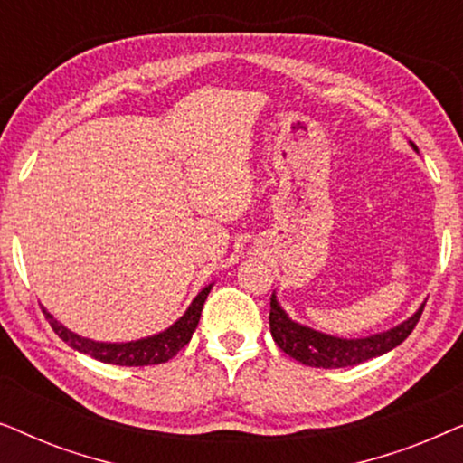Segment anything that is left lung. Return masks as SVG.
Here are the masks:
<instances>
[{
  "label": "left lung",
  "instance_id": "1",
  "mask_svg": "<svg viewBox=\"0 0 463 463\" xmlns=\"http://www.w3.org/2000/svg\"><path fill=\"white\" fill-rule=\"evenodd\" d=\"M423 306L404 320L402 325L390 331L373 335L364 339H339L331 335L312 331V328L297 325L284 314V309L278 306L276 295H271L269 301V331L278 347L290 358L299 360L301 364L318 366V369H341V366H354L371 360L382 354L394 350L404 339L413 333L417 322L421 318Z\"/></svg>",
  "mask_w": 463,
  "mask_h": 463
}]
</instances>
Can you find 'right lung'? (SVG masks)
Returning <instances> with one entry per match:
<instances>
[{
    "label": "right lung",
    "mask_w": 463,
    "mask_h": 463,
    "mask_svg": "<svg viewBox=\"0 0 463 463\" xmlns=\"http://www.w3.org/2000/svg\"><path fill=\"white\" fill-rule=\"evenodd\" d=\"M208 293H211V287L202 288V293L192 301V306H189L187 312L164 333L154 335V337H147V339L130 341V344H99V341L80 337V335H75L69 331V328L62 326L61 322H56L46 309H43V314H46L52 331L59 335L67 345H71L73 350L100 360V363L119 364V366L162 364L173 356H176V354L189 344V339H192L195 326H198L200 322L202 306H204Z\"/></svg>",
    "instance_id": "add662e5"
}]
</instances>
